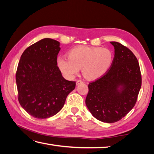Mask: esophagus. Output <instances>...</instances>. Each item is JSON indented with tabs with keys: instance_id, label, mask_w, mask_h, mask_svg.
<instances>
[{
	"instance_id": "34e87169",
	"label": "esophagus",
	"mask_w": 154,
	"mask_h": 154,
	"mask_svg": "<svg viewBox=\"0 0 154 154\" xmlns=\"http://www.w3.org/2000/svg\"><path fill=\"white\" fill-rule=\"evenodd\" d=\"M83 82H82V80H77V82H76V85H79V84H82V83H83Z\"/></svg>"
}]
</instances>
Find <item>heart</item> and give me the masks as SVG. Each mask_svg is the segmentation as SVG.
Masks as SVG:
<instances>
[{
  "label": "heart",
  "mask_w": 154,
  "mask_h": 154,
  "mask_svg": "<svg viewBox=\"0 0 154 154\" xmlns=\"http://www.w3.org/2000/svg\"><path fill=\"white\" fill-rule=\"evenodd\" d=\"M113 61V54L105 48L79 46L72 49L69 57L59 56L58 69L65 77L73 78L82 70L87 79L96 80L103 77L110 69Z\"/></svg>",
  "instance_id": "obj_1"
}]
</instances>
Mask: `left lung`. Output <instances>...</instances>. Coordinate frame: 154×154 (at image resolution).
Masks as SVG:
<instances>
[{
    "label": "left lung",
    "mask_w": 154,
    "mask_h": 154,
    "mask_svg": "<svg viewBox=\"0 0 154 154\" xmlns=\"http://www.w3.org/2000/svg\"><path fill=\"white\" fill-rule=\"evenodd\" d=\"M113 63L106 74L88 85L85 104L92 116L114 123L128 113L136 104L141 87L139 64L134 54L116 41Z\"/></svg>",
    "instance_id": "8db88e82"
}]
</instances>
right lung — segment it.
Here are the masks:
<instances>
[{
    "label": "right lung",
    "mask_w": 154,
    "mask_h": 154,
    "mask_svg": "<svg viewBox=\"0 0 154 154\" xmlns=\"http://www.w3.org/2000/svg\"><path fill=\"white\" fill-rule=\"evenodd\" d=\"M60 43L41 39L25 49L18 64L15 79L18 100L34 118L46 119L61 110L76 83L65 79L57 66Z\"/></svg>",
    "instance_id": "right-lung-1"
}]
</instances>
